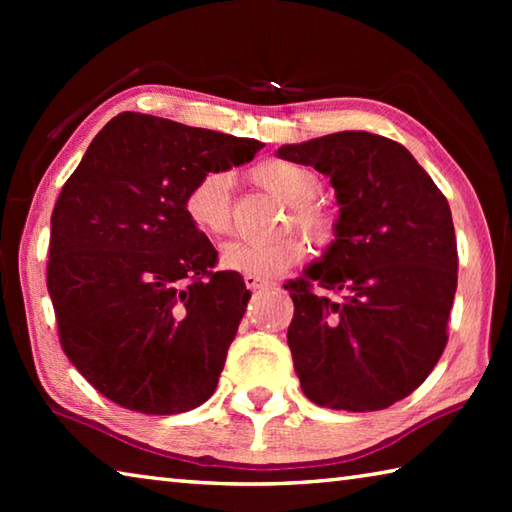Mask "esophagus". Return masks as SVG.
Instances as JSON below:
<instances>
[{"mask_svg": "<svg viewBox=\"0 0 512 512\" xmlns=\"http://www.w3.org/2000/svg\"><path fill=\"white\" fill-rule=\"evenodd\" d=\"M244 282H246V287L250 289V291H255V289H262V287H268V280H262V277H257V275H244Z\"/></svg>", "mask_w": 512, "mask_h": 512, "instance_id": "1", "label": "esophagus"}]
</instances>
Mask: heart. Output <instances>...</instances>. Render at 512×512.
<instances>
[{
  "label": "heart",
  "mask_w": 512,
  "mask_h": 512,
  "mask_svg": "<svg viewBox=\"0 0 512 512\" xmlns=\"http://www.w3.org/2000/svg\"><path fill=\"white\" fill-rule=\"evenodd\" d=\"M253 178L268 194L291 207V223L314 244L325 246L334 239L336 221L325 207L314 203L323 189L314 169L305 164L271 158L259 162ZM183 210L189 223L205 237H221L230 228V176L225 171H205L189 185ZM305 257V244L298 237H280L264 244L253 241H230L221 248V266L232 273L257 277L280 275Z\"/></svg>",
  "instance_id": "b5f03b06"
}]
</instances>
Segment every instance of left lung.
<instances>
[{
  "instance_id": "obj_1",
  "label": "left lung",
  "mask_w": 512,
  "mask_h": 512,
  "mask_svg": "<svg viewBox=\"0 0 512 512\" xmlns=\"http://www.w3.org/2000/svg\"><path fill=\"white\" fill-rule=\"evenodd\" d=\"M277 155L327 176L339 205L323 257L284 284L302 393L325 409H388L447 345L458 268L447 198L402 144L366 131L284 144Z\"/></svg>"
}]
</instances>
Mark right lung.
<instances>
[{
  "instance_id": "add662e5",
  "label": "right lung",
  "mask_w": 512,
  "mask_h": 512,
  "mask_svg": "<svg viewBox=\"0 0 512 512\" xmlns=\"http://www.w3.org/2000/svg\"><path fill=\"white\" fill-rule=\"evenodd\" d=\"M250 137L121 112L94 137L51 214L47 289L76 370L124 409L185 413L210 400L250 291L183 201L205 171L262 149Z\"/></svg>"
}]
</instances>
